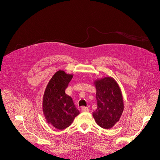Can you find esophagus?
<instances>
[{
	"mask_svg": "<svg viewBox=\"0 0 160 160\" xmlns=\"http://www.w3.org/2000/svg\"><path fill=\"white\" fill-rule=\"evenodd\" d=\"M81 111H83V112H89V109L88 108H81Z\"/></svg>",
	"mask_w": 160,
	"mask_h": 160,
	"instance_id": "34e87169",
	"label": "esophagus"
}]
</instances>
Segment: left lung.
<instances>
[{
	"label": "left lung",
	"instance_id": "left-lung-1",
	"mask_svg": "<svg viewBox=\"0 0 160 160\" xmlns=\"http://www.w3.org/2000/svg\"><path fill=\"white\" fill-rule=\"evenodd\" d=\"M98 108L93 112L95 122L103 129H111L118 122L124 110L122 90L112 77L93 80Z\"/></svg>",
	"mask_w": 160,
	"mask_h": 160
}]
</instances>
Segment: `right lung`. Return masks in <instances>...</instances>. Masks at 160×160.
<instances>
[{
	"mask_svg": "<svg viewBox=\"0 0 160 160\" xmlns=\"http://www.w3.org/2000/svg\"><path fill=\"white\" fill-rule=\"evenodd\" d=\"M73 74L57 71L48 83L42 98V113L48 124L62 130L69 127L80 112L65 89Z\"/></svg>",
	"mask_w": 160,
	"mask_h": 160,
	"instance_id": "obj_1",
	"label": "right lung"
}]
</instances>
